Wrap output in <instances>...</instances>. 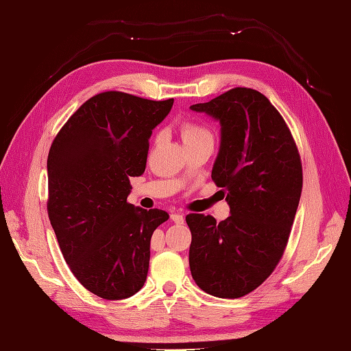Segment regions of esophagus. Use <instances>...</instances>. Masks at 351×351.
Here are the masks:
<instances>
[{
    "mask_svg": "<svg viewBox=\"0 0 351 351\" xmlns=\"http://www.w3.org/2000/svg\"><path fill=\"white\" fill-rule=\"evenodd\" d=\"M171 219H173L176 223H183L184 216L182 213H173V215H171Z\"/></svg>",
    "mask_w": 351,
    "mask_h": 351,
    "instance_id": "obj_1",
    "label": "esophagus"
}]
</instances>
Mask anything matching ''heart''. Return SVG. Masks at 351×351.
Returning a JSON list of instances; mask_svg holds the SVG:
<instances>
[{
    "mask_svg": "<svg viewBox=\"0 0 351 351\" xmlns=\"http://www.w3.org/2000/svg\"><path fill=\"white\" fill-rule=\"evenodd\" d=\"M180 134L186 145L204 141V139H212L210 129L197 120H183L180 123Z\"/></svg>",
    "mask_w": 351,
    "mask_h": 351,
    "instance_id": "heart-1",
    "label": "heart"
}]
</instances>
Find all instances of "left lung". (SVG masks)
Instances as JSON below:
<instances>
[{
    "label": "left lung",
    "instance_id": "left-lung-1",
    "mask_svg": "<svg viewBox=\"0 0 351 351\" xmlns=\"http://www.w3.org/2000/svg\"><path fill=\"white\" fill-rule=\"evenodd\" d=\"M221 123L212 180L227 191L231 215L189 213L193 281L216 298L254 291L281 261L300 201L302 160L282 115L260 91L236 87L191 106Z\"/></svg>",
    "mask_w": 351,
    "mask_h": 351
}]
</instances>
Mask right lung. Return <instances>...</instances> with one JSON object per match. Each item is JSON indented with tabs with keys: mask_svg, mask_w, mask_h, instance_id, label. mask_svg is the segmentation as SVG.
<instances>
[{
	"mask_svg": "<svg viewBox=\"0 0 351 351\" xmlns=\"http://www.w3.org/2000/svg\"><path fill=\"white\" fill-rule=\"evenodd\" d=\"M174 99L123 91L90 97L60 129L48 154V216L75 278L106 300L141 290L153 231L165 210L128 202L130 177L144 173L152 130Z\"/></svg>",
	"mask_w": 351,
	"mask_h": 351,
	"instance_id": "obj_1",
	"label": "right lung"
}]
</instances>
